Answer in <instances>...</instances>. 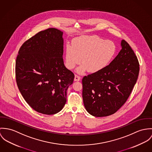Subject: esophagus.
I'll return each mask as SVG.
<instances>
[{"label":"esophagus","mask_w":152,"mask_h":152,"mask_svg":"<svg viewBox=\"0 0 152 152\" xmlns=\"http://www.w3.org/2000/svg\"><path fill=\"white\" fill-rule=\"evenodd\" d=\"M80 77L79 76H78V75H75V79H74V80L75 81H76V82H77V81H79V80H80Z\"/></svg>","instance_id":"1"}]
</instances>
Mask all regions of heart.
<instances>
[{"instance_id": "heart-1", "label": "heart", "mask_w": 152, "mask_h": 152, "mask_svg": "<svg viewBox=\"0 0 152 152\" xmlns=\"http://www.w3.org/2000/svg\"><path fill=\"white\" fill-rule=\"evenodd\" d=\"M116 52V45L111 40H105L96 35L81 36L74 39L72 45L67 44L65 50V66L72 69L81 62L76 69L79 73L87 70L96 73L105 68Z\"/></svg>"}]
</instances>
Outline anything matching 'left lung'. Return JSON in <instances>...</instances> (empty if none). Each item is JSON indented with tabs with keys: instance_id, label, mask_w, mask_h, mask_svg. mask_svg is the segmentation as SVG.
<instances>
[{
	"instance_id": "8db88e82",
	"label": "left lung",
	"mask_w": 152,
	"mask_h": 152,
	"mask_svg": "<svg viewBox=\"0 0 152 152\" xmlns=\"http://www.w3.org/2000/svg\"><path fill=\"white\" fill-rule=\"evenodd\" d=\"M114 59L98 72L82 79V97L87 111L96 117L116 113L130 96L136 83L139 64L135 53L125 40Z\"/></svg>"
}]
</instances>
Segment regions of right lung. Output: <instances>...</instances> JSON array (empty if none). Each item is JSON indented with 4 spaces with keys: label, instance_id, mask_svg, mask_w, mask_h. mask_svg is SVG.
<instances>
[{
    "label": "right lung",
    "instance_id": "1",
    "mask_svg": "<svg viewBox=\"0 0 152 152\" xmlns=\"http://www.w3.org/2000/svg\"><path fill=\"white\" fill-rule=\"evenodd\" d=\"M62 35L55 28L40 31L22 45L16 58L20 92L33 109L43 114L62 110L75 77L64 65Z\"/></svg>",
    "mask_w": 152,
    "mask_h": 152
}]
</instances>
